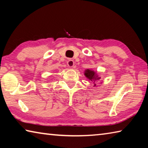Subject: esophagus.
<instances>
[{
    "label": "esophagus",
    "instance_id": "1",
    "mask_svg": "<svg viewBox=\"0 0 148 148\" xmlns=\"http://www.w3.org/2000/svg\"><path fill=\"white\" fill-rule=\"evenodd\" d=\"M74 64V62L73 60H72V59L68 60V61H67V65H68L69 67H73Z\"/></svg>",
    "mask_w": 148,
    "mask_h": 148
}]
</instances>
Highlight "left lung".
<instances>
[{"label":"left lung","mask_w":148,"mask_h":148,"mask_svg":"<svg viewBox=\"0 0 148 148\" xmlns=\"http://www.w3.org/2000/svg\"><path fill=\"white\" fill-rule=\"evenodd\" d=\"M85 75H86V76L89 79L94 82H97V80H99L100 79V78H101V77L97 76V74L95 73L94 71H91V70H89V69H87V71H86V72H85Z\"/></svg>","instance_id":"left-lung-1"}]
</instances>
